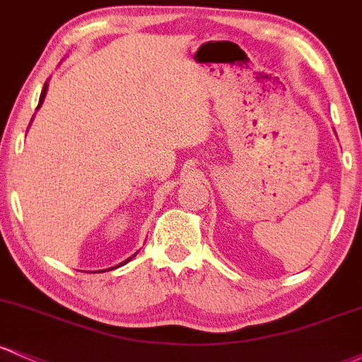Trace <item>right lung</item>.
I'll list each match as a JSON object with an SVG mask.
<instances>
[{
    "mask_svg": "<svg viewBox=\"0 0 362 362\" xmlns=\"http://www.w3.org/2000/svg\"><path fill=\"white\" fill-rule=\"evenodd\" d=\"M46 90H47V82H46V84H45V87H42V93H41V98H39V105H37V108H39V106H41L42 105V101H45V96H46ZM137 254V252H136ZM136 254H134V256H136ZM134 256H130L129 257V259H125V261H123V263H120V264H118V266H122V264H125V263H129V261L130 259H132V257ZM118 266H115V268H118ZM110 269H113V268H110ZM110 269H103V272H110Z\"/></svg>",
    "mask_w": 362,
    "mask_h": 362,
    "instance_id": "right-lung-1",
    "label": "right lung"
}]
</instances>
